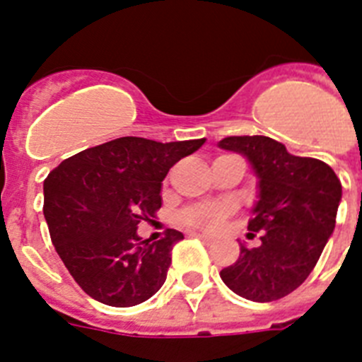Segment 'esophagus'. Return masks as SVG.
Masks as SVG:
<instances>
[{
  "label": "esophagus",
  "instance_id": "1",
  "mask_svg": "<svg viewBox=\"0 0 362 362\" xmlns=\"http://www.w3.org/2000/svg\"><path fill=\"white\" fill-rule=\"evenodd\" d=\"M190 235H192V238H197V239H201V241H203V243H206V245H212V243L216 241V239H214V238H210V235H204V233H199V232H192Z\"/></svg>",
  "mask_w": 362,
  "mask_h": 362
}]
</instances>
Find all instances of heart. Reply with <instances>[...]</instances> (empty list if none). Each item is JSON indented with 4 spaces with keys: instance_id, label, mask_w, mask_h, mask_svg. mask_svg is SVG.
<instances>
[{
    "instance_id": "heart-1",
    "label": "heart",
    "mask_w": 362,
    "mask_h": 362,
    "mask_svg": "<svg viewBox=\"0 0 362 362\" xmlns=\"http://www.w3.org/2000/svg\"><path fill=\"white\" fill-rule=\"evenodd\" d=\"M232 212L233 203L230 201H212V203L192 204L181 212L179 219L190 228L216 230Z\"/></svg>"
}]
</instances>
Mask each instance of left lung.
<instances>
[{"mask_svg":"<svg viewBox=\"0 0 362 362\" xmlns=\"http://www.w3.org/2000/svg\"><path fill=\"white\" fill-rule=\"evenodd\" d=\"M219 146L243 153L259 177L248 230L261 232V245H241L238 261L219 276L245 299L277 300L305 283L317 264L335 228L341 181L325 161L293 156L267 136H230Z\"/></svg>","mask_w":362,"mask_h":362,"instance_id":"obj_1","label":"left lung"}]
</instances>
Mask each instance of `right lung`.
<instances>
[{"mask_svg":"<svg viewBox=\"0 0 362 362\" xmlns=\"http://www.w3.org/2000/svg\"><path fill=\"white\" fill-rule=\"evenodd\" d=\"M203 143L119 137L76 153L47 175L43 214L50 239L92 299L127 308L161 288L172 246L183 233L168 228L159 241H143L137 225L161 209L168 170Z\"/></svg>","mask_w":362,"mask_h":362,"instance_id":"add662e5","label":"right lung"}]
</instances>
